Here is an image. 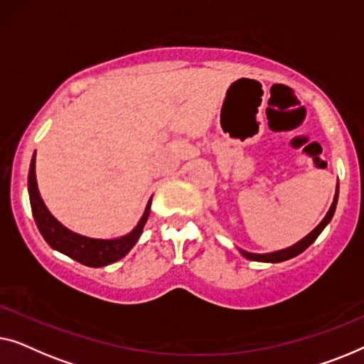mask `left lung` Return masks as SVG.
I'll use <instances>...</instances> for the list:
<instances>
[{
	"instance_id": "1",
	"label": "left lung",
	"mask_w": 364,
	"mask_h": 364,
	"mask_svg": "<svg viewBox=\"0 0 364 364\" xmlns=\"http://www.w3.org/2000/svg\"><path fill=\"white\" fill-rule=\"evenodd\" d=\"M336 201H338V186H336V194H335V199L333 203H331V208L328 209V213H326V216L323 218V221H321L318 226H316L314 231H311L306 237H304L300 240V242H296L291 245V247H287L284 250H277V252H270V254H252V252H245V250H240V254L244 255V257H247L250 260H257V262H284V260H289L291 257H295V255H299L304 252V250L309 247L310 244L315 242V239L318 237L320 232L323 231L326 224L331 221V218H333L335 214V208H336Z\"/></svg>"
}]
</instances>
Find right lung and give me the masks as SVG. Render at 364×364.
<instances>
[{
    "label": "right lung",
    "mask_w": 364,
    "mask_h": 364,
    "mask_svg": "<svg viewBox=\"0 0 364 364\" xmlns=\"http://www.w3.org/2000/svg\"><path fill=\"white\" fill-rule=\"evenodd\" d=\"M36 153L33 155L29 166L28 176V189H29V201L31 209H33L34 221L38 224L39 232L43 234L50 247L59 250L70 259L77 260V262L87 265V267H104V265L114 264L122 257H125L130 252V249L136 244L138 237L143 232V226L150 216L151 199L148 201L145 213L130 234L124 235L119 239H92L85 235L75 234L64 228L53 214L48 211L43 199L39 196L38 183H36Z\"/></svg>",
    "instance_id": "add662e5"
}]
</instances>
